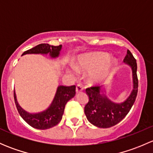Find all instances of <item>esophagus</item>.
<instances>
[{"mask_svg":"<svg viewBox=\"0 0 153 153\" xmlns=\"http://www.w3.org/2000/svg\"><path fill=\"white\" fill-rule=\"evenodd\" d=\"M83 89H84L83 86L81 85H80V84H78V85L76 86V88H75V92H76L77 94L80 93V92H82Z\"/></svg>","mask_w":153,"mask_h":153,"instance_id":"obj_1","label":"esophagus"}]
</instances>
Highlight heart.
Masks as SVG:
<instances>
[{
	"instance_id": "heart-1",
	"label": "heart",
	"mask_w": 153,
	"mask_h": 153,
	"mask_svg": "<svg viewBox=\"0 0 153 153\" xmlns=\"http://www.w3.org/2000/svg\"><path fill=\"white\" fill-rule=\"evenodd\" d=\"M117 65V61L110 58L108 53L102 52H94L86 53L78 58L75 69L78 71H91L89 79L94 83H98L109 75ZM75 68L72 71L75 72Z\"/></svg>"
}]
</instances>
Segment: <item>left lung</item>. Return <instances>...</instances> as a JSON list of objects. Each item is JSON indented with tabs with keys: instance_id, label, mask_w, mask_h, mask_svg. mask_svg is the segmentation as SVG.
Instances as JSON below:
<instances>
[{
	"instance_id": "8db88e82",
	"label": "left lung",
	"mask_w": 153,
	"mask_h": 153,
	"mask_svg": "<svg viewBox=\"0 0 153 153\" xmlns=\"http://www.w3.org/2000/svg\"><path fill=\"white\" fill-rule=\"evenodd\" d=\"M124 62L131 68L132 77V89L124 101L115 102L109 99L105 87L94 86L86 89L89 101L84 107V113L88 121L94 126L100 128L115 126L124 119L135 102L138 86L137 63L129 50H127Z\"/></svg>"
}]
</instances>
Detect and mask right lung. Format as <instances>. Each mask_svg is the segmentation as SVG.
Returning <instances> with one entry per match:
<instances>
[{
    "mask_svg": "<svg viewBox=\"0 0 153 153\" xmlns=\"http://www.w3.org/2000/svg\"><path fill=\"white\" fill-rule=\"evenodd\" d=\"M62 45L55 47L47 44H41L26 51L22 55L28 54L47 55L51 58H57L60 56ZM75 95V86H58L55 96L52 103L46 109L38 112H27L23 109L17 101L15 91H14V98L15 105L20 115L23 119L32 127L38 129H47L57 125L62 119L66 104Z\"/></svg>",
    "mask_w": 153,
    "mask_h": 153,
    "instance_id": "right-lung-1",
    "label": "right lung"
}]
</instances>
